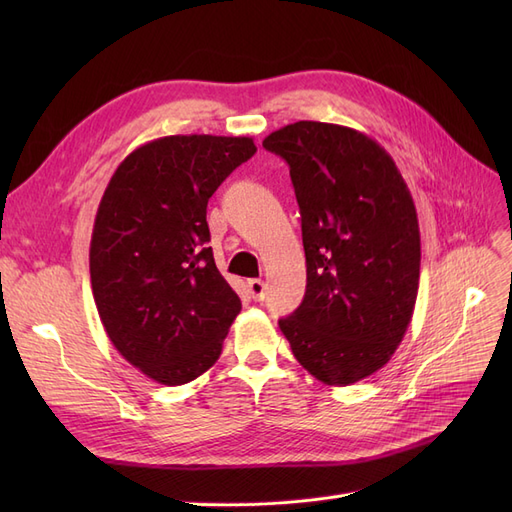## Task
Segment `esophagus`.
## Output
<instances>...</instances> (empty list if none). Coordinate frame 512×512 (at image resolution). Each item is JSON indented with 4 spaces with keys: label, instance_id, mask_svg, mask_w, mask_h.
I'll list each match as a JSON object with an SVG mask.
<instances>
[{
    "label": "esophagus",
    "instance_id": "obj_1",
    "mask_svg": "<svg viewBox=\"0 0 512 512\" xmlns=\"http://www.w3.org/2000/svg\"><path fill=\"white\" fill-rule=\"evenodd\" d=\"M247 290H250L254 301H262V299H265L267 286H265V282H262V280H250V282H247Z\"/></svg>",
    "mask_w": 512,
    "mask_h": 512
}]
</instances>
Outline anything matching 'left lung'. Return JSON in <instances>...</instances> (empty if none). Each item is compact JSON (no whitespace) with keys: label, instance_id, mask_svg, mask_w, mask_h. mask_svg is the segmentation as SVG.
I'll list each match as a JSON object with an SVG mask.
<instances>
[{"label":"left lung","instance_id":"1","mask_svg":"<svg viewBox=\"0 0 512 512\" xmlns=\"http://www.w3.org/2000/svg\"><path fill=\"white\" fill-rule=\"evenodd\" d=\"M262 147L288 162L301 209L307 286L280 320L294 359L329 386L389 363L412 320L421 232L393 158L337 123L297 121Z\"/></svg>","mask_w":512,"mask_h":512}]
</instances>
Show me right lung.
Masks as SVG:
<instances>
[{
    "label": "right lung",
    "instance_id": "obj_1",
    "mask_svg": "<svg viewBox=\"0 0 512 512\" xmlns=\"http://www.w3.org/2000/svg\"><path fill=\"white\" fill-rule=\"evenodd\" d=\"M254 153L250 136H164L134 149L106 185L91 290L113 346L160 384L205 374L241 312L207 245V203Z\"/></svg>",
    "mask_w": 512,
    "mask_h": 512
}]
</instances>
